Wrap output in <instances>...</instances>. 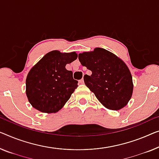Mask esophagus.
I'll return each mask as SVG.
<instances>
[{"label": "esophagus", "mask_w": 159, "mask_h": 159, "mask_svg": "<svg viewBox=\"0 0 159 159\" xmlns=\"http://www.w3.org/2000/svg\"><path fill=\"white\" fill-rule=\"evenodd\" d=\"M79 84H84V79H82L81 80H80L79 81Z\"/></svg>", "instance_id": "1"}]
</instances>
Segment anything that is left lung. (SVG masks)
Wrapping results in <instances>:
<instances>
[{
    "label": "left lung",
    "instance_id": "left-lung-1",
    "mask_svg": "<svg viewBox=\"0 0 159 159\" xmlns=\"http://www.w3.org/2000/svg\"><path fill=\"white\" fill-rule=\"evenodd\" d=\"M79 59L92 72L84 75L85 84L106 108L117 111L127 105L134 84L131 73L121 59L101 48L79 53Z\"/></svg>",
    "mask_w": 159,
    "mask_h": 159
}]
</instances>
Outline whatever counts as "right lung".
<instances>
[{
  "label": "right lung",
  "mask_w": 159,
  "mask_h": 159,
  "mask_svg": "<svg viewBox=\"0 0 159 159\" xmlns=\"http://www.w3.org/2000/svg\"><path fill=\"white\" fill-rule=\"evenodd\" d=\"M78 58L75 52L52 51L28 73L26 96L33 107L43 113H56L63 107L78 87L73 72L66 68Z\"/></svg>",
  "instance_id": "1"
}]
</instances>
